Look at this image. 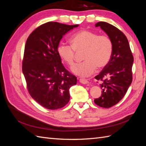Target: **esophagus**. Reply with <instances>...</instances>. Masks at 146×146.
Returning <instances> with one entry per match:
<instances>
[{
  "mask_svg": "<svg viewBox=\"0 0 146 146\" xmlns=\"http://www.w3.org/2000/svg\"><path fill=\"white\" fill-rule=\"evenodd\" d=\"M79 82H80L81 83L84 84V85H86V84L89 83V82H88L86 79H83V78H80V80H79Z\"/></svg>",
  "mask_w": 146,
  "mask_h": 146,
  "instance_id": "esophagus-1",
  "label": "esophagus"
}]
</instances>
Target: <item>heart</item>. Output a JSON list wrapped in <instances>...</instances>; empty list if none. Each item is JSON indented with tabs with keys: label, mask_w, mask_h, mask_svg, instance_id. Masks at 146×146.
Segmentation results:
<instances>
[{
	"label": "heart",
	"mask_w": 146,
	"mask_h": 146,
	"mask_svg": "<svg viewBox=\"0 0 146 146\" xmlns=\"http://www.w3.org/2000/svg\"><path fill=\"white\" fill-rule=\"evenodd\" d=\"M71 46L60 44L57 52L60 58L70 66L74 64L76 52H83L85 61L76 64L72 71L78 76L86 77L93 74L96 69L105 68L111 58L113 43L107 36H99L94 32L84 30L75 34L70 38Z\"/></svg>",
	"instance_id": "heart-1"
}]
</instances>
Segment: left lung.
Wrapping results in <instances>:
<instances>
[{
    "label": "left lung",
    "mask_w": 146,
    "mask_h": 146,
    "mask_svg": "<svg viewBox=\"0 0 146 146\" xmlns=\"http://www.w3.org/2000/svg\"><path fill=\"white\" fill-rule=\"evenodd\" d=\"M107 33L113 43V53L108 64L95 77L101 80L102 94L94 99L100 107L110 108L117 104L125 96L132 82L133 56L125 35L114 26L105 22L95 25Z\"/></svg>",
    "instance_id": "left-lung-1"
}]
</instances>
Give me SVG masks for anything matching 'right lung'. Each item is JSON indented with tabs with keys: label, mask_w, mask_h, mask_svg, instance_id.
<instances>
[{
	"label": "right lung",
	"mask_w": 146,
	"mask_h": 146,
	"mask_svg": "<svg viewBox=\"0 0 146 146\" xmlns=\"http://www.w3.org/2000/svg\"><path fill=\"white\" fill-rule=\"evenodd\" d=\"M78 25L48 22L35 29L25 43L23 72L32 98L48 110L61 108L70 99L77 77L61 63L57 48L64 35Z\"/></svg>",
	"instance_id": "obj_1"
}]
</instances>
